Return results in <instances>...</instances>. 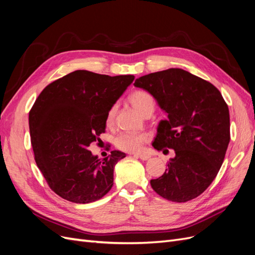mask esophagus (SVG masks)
Instances as JSON below:
<instances>
[{
	"instance_id": "34e87169",
	"label": "esophagus",
	"mask_w": 255,
	"mask_h": 255,
	"mask_svg": "<svg viewBox=\"0 0 255 255\" xmlns=\"http://www.w3.org/2000/svg\"><path fill=\"white\" fill-rule=\"evenodd\" d=\"M134 156H136V157H139L140 159H142V160H148L151 156L149 155V154H144V153H141V154H135Z\"/></svg>"
}]
</instances>
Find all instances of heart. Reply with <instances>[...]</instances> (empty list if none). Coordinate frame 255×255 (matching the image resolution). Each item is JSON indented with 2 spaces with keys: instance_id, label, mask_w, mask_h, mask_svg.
<instances>
[{
  "instance_id": "b5f03b06",
  "label": "heart",
  "mask_w": 255,
  "mask_h": 255,
  "mask_svg": "<svg viewBox=\"0 0 255 255\" xmlns=\"http://www.w3.org/2000/svg\"><path fill=\"white\" fill-rule=\"evenodd\" d=\"M129 101L135 109L141 115L152 114L155 109V100L150 92L145 90H135L129 96ZM116 112H117V104H114L107 112L106 122L107 125H112L115 119ZM148 135L144 133L134 132H122L115 139V144L120 150L127 152L139 151L143 143L148 140Z\"/></svg>"
}]
</instances>
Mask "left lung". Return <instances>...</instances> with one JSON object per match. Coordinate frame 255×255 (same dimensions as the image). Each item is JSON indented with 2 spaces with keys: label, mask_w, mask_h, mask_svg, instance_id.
<instances>
[{
  "label": "left lung",
  "mask_w": 255,
  "mask_h": 255,
  "mask_svg": "<svg viewBox=\"0 0 255 255\" xmlns=\"http://www.w3.org/2000/svg\"><path fill=\"white\" fill-rule=\"evenodd\" d=\"M134 86L150 92L168 114L154 149L175 152L164 174L150 181L152 188L172 202L197 198L217 175L230 142L229 107L220 91L179 68L140 76Z\"/></svg>",
  "instance_id": "8db88e82"
}]
</instances>
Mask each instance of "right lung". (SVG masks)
Segmentation results:
<instances>
[{
	"label": "right lung",
	"instance_id": "add662e5",
	"mask_svg": "<svg viewBox=\"0 0 255 255\" xmlns=\"http://www.w3.org/2000/svg\"><path fill=\"white\" fill-rule=\"evenodd\" d=\"M134 79L76 70L36 99L28 116L35 160L59 197L86 204L112 189L115 165L126 153L115 150L101 160L88 148L105 132L107 112Z\"/></svg>",
	"mask_w": 255,
	"mask_h": 255
}]
</instances>
